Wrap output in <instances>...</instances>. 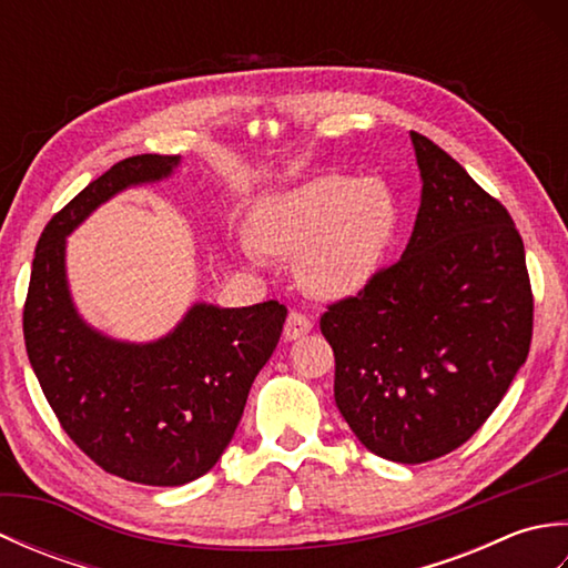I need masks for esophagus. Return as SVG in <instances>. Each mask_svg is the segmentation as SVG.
Listing matches in <instances>:
<instances>
[{
    "label": "esophagus",
    "instance_id": "1",
    "mask_svg": "<svg viewBox=\"0 0 568 568\" xmlns=\"http://www.w3.org/2000/svg\"><path fill=\"white\" fill-rule=\"evenodd\" d=\"M312 332V320L307 315H303V312H291L285 320V329H283V336L285 342H295L300 339V336H305Z\"/></svg>",
    "mask_w": 568,
    "mask_h": 568
}]
</instances>
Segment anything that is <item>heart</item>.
Here are the masks:
<instances>
[{"mask_svg":"<svg viewBox=\"0 0 568 568\" xmlns=\"http://www.w3.org/2000/svg\"><path fill=\"white\" fill-rule=\"evenodd\" d=\"M395 226L390 190L376 178L322 175L253 204V251L293 261L297 283L315 297L358 293L383 261Z\"/></svg>","mask_w":568,"mask_h":568,"instance_id":"heart-1","label":"heart"}]
</instances>
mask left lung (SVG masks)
Returning <instances> with one entry per match:
<instances>
[{
  "instance_id": "1",
  "label": "left lung",
  "mask_w": 568,
  "mask_h": 568,
  "mask_svg": "<svg viewBox=\"0 0 568 568\" xmlns=\"http://www.w3.org/2000/svg\"><path fill=\"white\" fill-rule=\"evenodd\" d=\"M422 178L403 258L320 320L334 400L358 442L397 464L454 452L508 393L532 342L525 246L503 204L409 131Z\"/></svg>"
}]
</instances>
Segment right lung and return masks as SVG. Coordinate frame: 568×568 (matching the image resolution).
Returning a JSON list of instances; mask_svg holds the SVG:
<instances>
[{
  "mask_svg": "<svg viewBox=\"0 0 568 568\" xmlns=\"http://www.w3.org/2000/svg\"><path fill=\"white\" fill-rule=\"evenodd\" d=\"M178 165L180 155H131L72 197L43 229L23 305L27 354L60 427L106 474L143 486H183L220 462L287 317L275 300L197 303L146 344L112 339L80 317L65 236L122 190L159 183Z\"/></svg>",
  "mask_w": 568,
  "mask_h": 568,
  "instance_id": "right-lung-1",
  "label": "right lung"
}]
</instances>
